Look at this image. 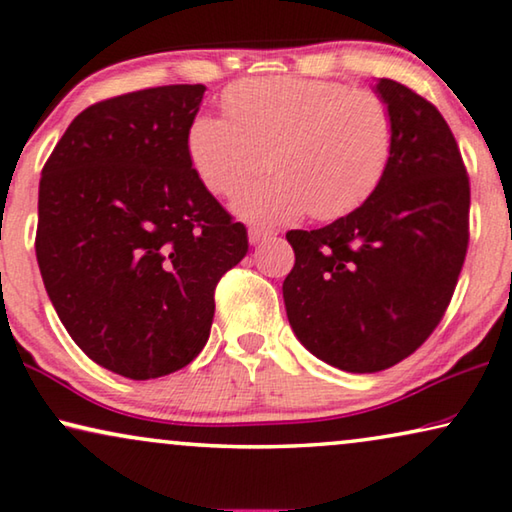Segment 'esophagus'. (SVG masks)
Instances as JSON below:
<instances>
[{
	"label": "esophagus",
	"mask_w": 512,
	"mask_h": 512,
	"mask_svg": "<svg viewBox=\"0 0 512 512\" xmlns=\"http://www.w3.org/2000/svg\"><path fill=\"white\" fill-rule=\"evenodd\" d=\"M273 234H275V230H269V227H250L248 239H250V243H259V241L273 237Z\"/></svg>",
	"instance_id": "esophagus-1"
}]
</instances>
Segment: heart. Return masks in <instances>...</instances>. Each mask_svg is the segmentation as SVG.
<instances>
[{"instance_id":"heart-1","label":"heart","mask_w":512,"mask_h":512,"mask_svg":"<svg viewBox=\"0 0 512 512\" xmlns=\"http://www.w3.org/2000/svg\"><path fill=\"white\" fill-rule=\"evenodd\" d=\"M225 116L198 113L186 152L200 182L232 196L259 173H273L234 200L253 223H285L310 212L335 221L362 207L387 177L396 118L376 91L305 77L243 79L223 95Z\"/></svg>"}]
</instances>
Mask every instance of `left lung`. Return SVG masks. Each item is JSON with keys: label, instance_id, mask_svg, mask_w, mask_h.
I'll return each instance as SVG.
<instances>
[{"label": "left lung", "instance_id": "obj_1", "mask_svg": "<svg viewBox=\"0 0 512 512\" xmlns=\"http://www.w3.org/2000/svg\"><path fill=\"white\" fill-rule=\"evenodd\" d=\"M396 118L380 189L319 230H291L282 285L291 328L332 367H394L431 337L451 303L469 243V177L449 125L394 79L376 84Z\"/></svg>", "mask_w": 512, "mask_h": 512}]
</instances>
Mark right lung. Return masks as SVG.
Here are the masks:
<instances>
[{"instance_id": "obj_1", "label": "right lung", "mask_w": 512, "mask_h": 512, "mask_svg": "<svg viewBox=\"0 0 512 512\" xmlns=\"http://www.w3.org/2000/svg\"><path fill=\"white\" fill-rule=\"evenodd\" d=\"M202 95V84H173L91 104L40 177L36 257L47 296L88 358L132 380L196 358L218 280L248 253L246 225L186 152Z\"/></svg>"}]
</instances>
